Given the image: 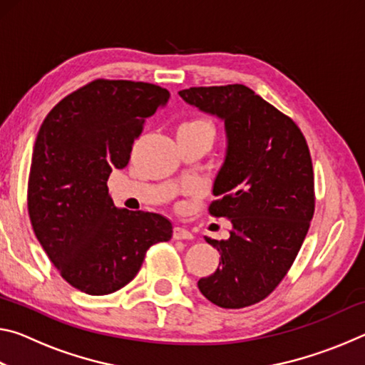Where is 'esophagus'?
Here are the masks:
<instances>
[{
    "mask_svg": "<svg viewBox=\"0 0 365 365\" xmlns=\"http://www.w3.org/2000/svg\"><path fill=\"white\" fill-rule=\"evenodd\" d=\"M172 237H174V240H191V238H193V233L187 230L185 227H174Z\"/></svg>",
    "mask_w": 365,
    "mask_h": 365,
    "instance_id": "1",
    "label": "esophagus"
}]
</instances>
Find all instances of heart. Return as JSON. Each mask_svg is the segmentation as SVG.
<instances>
[{
    "mask_svg": "<svg viewBox=\"0 0 365 365\" xmlns=\"http://www.w3.org/2000/svg\"><path fill=\"white\" fill-rule=\"evenodd\" d=\"M178 132H200V133H206L209 137L214 138L215 135V128L209 120L201 119V117H195V119L185 120L180 127H178Z\"/></svg>",
    "mask_w": 365,
    "mask_h": 365,
    "instance_id": "b5f03b06",
    "label": "heart"
}]
</instances>
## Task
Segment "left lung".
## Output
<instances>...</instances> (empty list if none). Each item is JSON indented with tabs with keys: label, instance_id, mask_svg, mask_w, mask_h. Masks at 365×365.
I'll return each mask as SVG.
<instances>
[{
	"label": "left lung",
	"instance_id": "8db88e82",
	"mask_svg": "<svg viewBox=\"0 0 365 365\" xmlns=\"http://www.w3.org/2000/svg\"><path fill=\"white\" fill-rule=\"evenodd\" d=\"M185 101L225 122V163L214 182L212 217L232 222L230 238L211 240L219 267L197 288L224 309L267 298L285 279L311 225L316 193L307 141L296 122L248 86H193Z\"/></svg>",
	"mask_w": 365,
	"mask_h": 365
}]
</instances>
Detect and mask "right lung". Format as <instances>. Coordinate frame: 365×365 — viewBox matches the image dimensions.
Segmentation results:
<instances>
[{"instance_id":"add662e5","label":"right lung","mask_w":365,"mask_h":365,"mask_svg":"<svg viewBox=\"0 0 365 365\" xmlns=\"http://www.w3.org/2000/svg\"><path fill=\"white\" fill-rule=\"evenodd\" d=\"M169 98L154 83L96 78L63 98L36 135L29 217L61 277L86 294L125 287L150 246L172 237L168 219L117 209L108 190L109 174L128 164L146 119Z\"/></svg>"}]
</instances>
